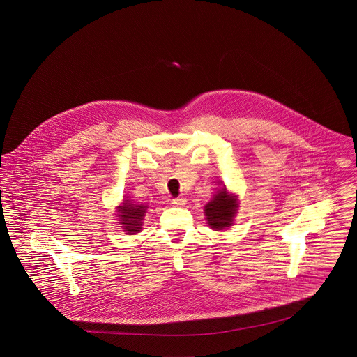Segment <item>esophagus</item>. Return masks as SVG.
Segmentation results:
<instances>
[{
	"label": "esophagus",
	"mask_w": 357,
	"mask_h": 357,
	"mask_svg": "<svg viewBox=\"0 0 357 357\" xmlns=\"http://www.w3.org/2000/svg\"><path fill=\"white\" fill-rule=\"evenodd\" d=\"M171 204H174V206H176V207H182V206L186 204V200H185L183 197H176V199H172V203H171Z\"/></svg>",
	"instance_id": "34e87169"
}]
</instances>
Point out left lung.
<instances>
[{"label":"left lung","instance_id":"obj_1","mask_svg":"<svg viewBox=\"0 0 357 357\" xmlns=\"http://www.w3.org/2000/svg\"><path fill=\"white\" fill-rule=\"evenodd\" d=\"M236 210H237L236 196L227 195L225 188L220 189L215 195L214 199L204 207L210 226L216 230H222L229 225H231Z\"/></svg>","mask_w":357,"mask_h":357}]
</instances>
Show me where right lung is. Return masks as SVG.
Segmentation results:
<instances>
[{"mask_svg":"<svg viewBox=\"0 0 357 357\" xmlns=\"http://www.w3.org/2000/svg\"><path fill=\"white\" fill-rule=\"evenodd\" d=\"M146 206H138L132 204L128 200L124 202L123 207H119V219L120 223H123L126 231L128 233H138L141 231L143 216Z\"/></svg>","mask_w":357,"mask_h":357,"instance_id":"1","label":"right lung"}]
</instances>
